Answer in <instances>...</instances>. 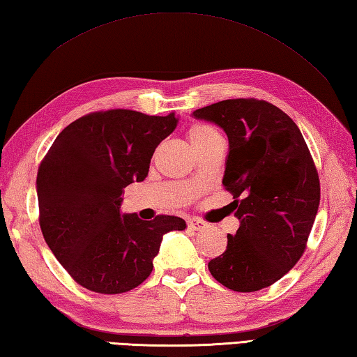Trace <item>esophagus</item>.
<instances>
[{
    "mask_svg": "<svg viewBox=\"0 0 357 357\" xmlns=\"http://www.w3.org/2000/svg\"><path fill=\"white\" fill-rule=\"evenodd\" d=\"M188 227L191 230H197L199 232V230H204L205 227H207V222L199 220V218H191V220H188Z\"/></svg>",
    "mask_w": 357,
    "mask_h": 357,
    "instance_id": "34e87169",
    "label": "esophagus"
}]
</instances>
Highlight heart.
Returning a JSON list of instances; mask_svg holds the SVG:
<instances>
[{"mask_svg": "<svg viewBox=\"0 0 357 357\" xmlns=\"http://www.w3.org/2000/svg\"><path fill=\"white\" fill-rule=\"evenodd\" d=\"M188 141L192 150H195V152H199V150L208 147L210 144L222 141V139L215 128L208 127V125L196 123V125H191L188 130Z\"/></svg>", "mask_w": 357, "mask_h": 357, "instance_id": "heart-1", "label": "heart"}]
</instances>
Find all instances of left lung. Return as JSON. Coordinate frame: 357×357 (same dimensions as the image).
<instances>
[{
	"label": "left lung",
	"instance_id": "obj_1",
	"mask_svg": "<svg viewBox=\"0 0 357 357\" xmlns=\"http://www.w3.org/2000/svg\"><path fill=\"white\" fill-rule=\"evenodd\" d=\"M192 116L226 131L222 185L240 220L208 270L234 291L266 289L301 259L320 205V178L307 144L298 125L265 100H222Z\"/></svg>",
	"mask_w": 357,
	"mask_h": 357
}]
</instances>
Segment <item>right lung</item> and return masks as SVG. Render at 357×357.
<instances>
[{
    "instance_id": "1",
    "label": "right lung",
    "mask_w": 357,
    "mask_h": 357,
    "mask_svg": "<svg viewBox=\"0 0 357 357\" xmlns=\"http://www.w3.org/2000/svg\"><path fill=\"white\" fill-rule=\"evenodd\" d=\"M177 127L174 112L97 111L61 131L37 171L39 224L48 248L84 289L117 295L153 268L162 235L185 230L178 216L121 215L122 192L142 182L158 144Z\"/></svg>"
}]
</instances>
